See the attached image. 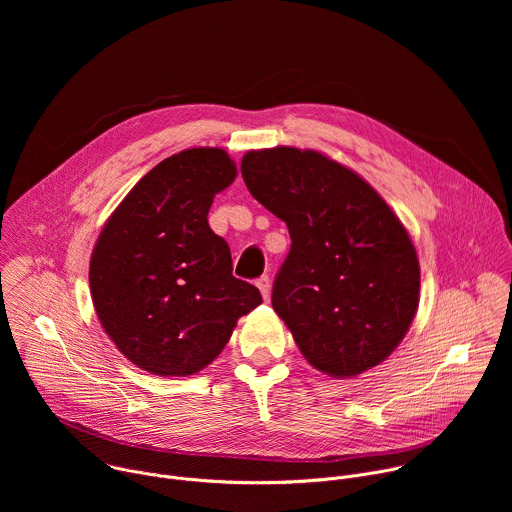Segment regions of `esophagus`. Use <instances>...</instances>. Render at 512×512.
Returning <instances> with one entry per match:
<instances>
[{"instance_id":"obj_1","label":"esophagus","mask_w":512,"mask_h":512,"mask_svg":"<svg viewBox=\"0 0 512 512\" xmlns=\"http://www.w3.org/2000/svg\"><path fill=\"white\" fill-rule=\"evenodd\" d=\"M257 287H259V291H261V296L267 300V298H269V291H271V279H269L267 275L259 277V279H257Z\"/></svg>"}]
</instances>
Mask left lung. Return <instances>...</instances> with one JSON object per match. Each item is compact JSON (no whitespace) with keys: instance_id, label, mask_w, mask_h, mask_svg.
I'll return each instance as SVG.
<instances>
[{"instance_id":"left-lung-1","label":"left lung","mask_w":512,"mask_h":512,"mask_svg":"<svg viewBox=\"0 0 512 512\" xmlns=\"http://www.w3.org/2000/svg\"><path fill=\"white\" fill-rule=\"evenodd\" d=\"M243 180L287 225L291 249L271 304L314 369L356 377L383 362L419 304L415 247L356 172L314 150L247 152Z\"/></svg>"}]
</instances>
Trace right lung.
Segmentation results:
<instances>
[{"label":"right lung","mask_w":512,"mask_h":512,"mask_svg":"<svg viewBox=\"0 0 512 512\" xmlns=\"http://www.w3.org/2000/svg\"><path fill=\"white\" fill-rule=\"evenodd\" d=\"M225 150L192 148L145 174L105 223L91 255L97 316L139 369L188 377L263 300L233 275L231 249L208 227L214 194L233 184Z\"/></svg>","instance_id":"1"}]
</instances>
